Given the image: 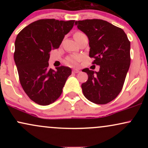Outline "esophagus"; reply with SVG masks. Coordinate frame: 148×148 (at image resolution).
Wrapping results in <instances>:
<instances>
[{
  "label": "esophagus",
  "mask_w": 148,
  "mask_h": 148,
  "mask_svg": "<svg viewBox=\"0 0 148 148\" xmlns=\"http://www.w3.org/2000/svg\"><path fill=\"white\" fill-rule=\"evenodd\" d=\"M79 72L80 71L78 69H74L72 70V73H74V74H76V73H79Z\"/></svg>",
  "instance_id": "esophagus-1"
}]
</instances>
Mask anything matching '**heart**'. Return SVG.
I'll list each match as a JSON object with an SVG mask.
<instances>
[{
    "instance_id": "heart-1",
    "label": "heart",
    "mask_w": 148,
    "mask_h": 148,
    "mask_svg": "<svg viewBox=\"0 0 148 148\" xmlns=\"http://www.w3.org/2000/svg\"><path fill=\"white\" fill-rule=\"evenodd\" d=\"M81 34L84 33H81V32H76V33L74 34V35H81ZM80 60H81V57L79 56H71L67 58V64H69V65H76Z\"/></svg>"
}]
</instances>
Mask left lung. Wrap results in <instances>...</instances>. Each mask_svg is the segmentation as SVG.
I'll return each instance as SVG.
<instances>
[{"instance_id": "1", "label": "left lung", "mask_w": 148, "mask_h": 148, "mask_svg": "<svg viewBox=\"0 0 148 148\" xmlns=\"http://www.w3.org/2000/svg\"><path fill=\"white\" fill-rule=\"evenodd\" d=\"M77 28L89 40V56L99 72L88 68V81L81 85L87 99L97 104L113 100L122 90L130 66V42L122 28L101 19L76 21Z\"/></svg>"}]
</instances>
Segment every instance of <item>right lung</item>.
Segmentation results:
<instances>
[{"instance_id": "add662e5", "label": "right lung", "mask_w": 148, "mask_h": 148, "mask_svg": "<svg viewBox=\"0 0 148 148\" xmlns=\"http://www.w3.org/2000/svg\"><path fill=\"white\" fill-rule=\"evenodd\" d=\"M74 20L40 19L18 34L14 59L23 90L34 102L47 106L60 96L72 69L49 68L50 51L59 48L64 35L72 30Z\"/></svg>"}]
</instances>
